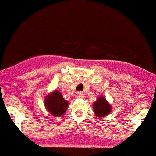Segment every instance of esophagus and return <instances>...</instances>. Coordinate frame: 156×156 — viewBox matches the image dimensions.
I'll return each instance as SVG.
<instances>
[{
	"instance_id": "esophagus-1",
	"label": "esophagus",
	"mask_w": 156,
	"mask_h": 156,
	"mask_svg": "<svg viewBox=\"0 0 156 156\" xmlns=\"http://www.w3.org/2000/svg\"><path fill=\"white\" fill-rule=\"evenodd\" d=\"M77 97H78V98H80V99H83L84 98V94L82 92H78L77 93Z\"/></svg>"
}]
</instances>
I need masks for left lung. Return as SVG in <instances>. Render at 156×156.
Here are the masks:
<instances>
[{"mask_svg":"<svg viewBox=\"0 0 156 156\" xmlns=\"http://www.w3.org/2000/svg\"><path fill=\"white\" fill-rule=\"evenodd\" d=\"M93 109L95 116L99 118H103L110 114L112 105L108 102L104 96H100L96 101L93 103Z\"/></svg>","mask_w":156,"mask_h":156,"instance_id":"obj_1","label":"left lung"}]
</instances>
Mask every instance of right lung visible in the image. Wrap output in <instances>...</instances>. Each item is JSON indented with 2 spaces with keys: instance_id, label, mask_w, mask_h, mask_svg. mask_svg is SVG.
Segmentation results:
<instances>
[{
  "instance_id": "right-lung-1",
  "label": "right lung",
  "mask_w": 156,
  "mask_h": 156,
  "mask_svg": "<svg viewBox=\"0 0 156 156\" xmlns=\"http://www.w3.org/2000/svg\"><path fill=\"white\" fill-rule=\"evenodd\" d=\"M44 106L50 114L55 117H59L67 109L68 101L64 99L59 91L55 90L45 97Z\"/></svg>"
}]
</instances>
